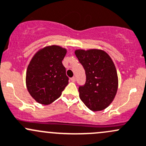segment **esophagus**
Masks as SVG:
<instances>
[{
  "instance_id": "obj_1",
  "label": "esophagus",
  "mask_w": 146,
  "mask_h": 146,
  "mask_svg": "<svg viewBox=\"0 0 146 146\" xmlns=\"http://www.w3.org/2000/svg\"><path fill=\"white\" fill-rule=\"evenodd\" d=\"M70 80H71V82H76V78H74V77L71 78H70Z\"/></svg>"
}]
</instances>
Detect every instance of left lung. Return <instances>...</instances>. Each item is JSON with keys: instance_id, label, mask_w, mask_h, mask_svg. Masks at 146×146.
Masks as SVG:
<instances>
[{"instance_id": "1", "label": "left lung", "mask_w": 146, "mask_h": 146, "mask_svg": "<svg viewBox=\"0 0 146 146\" xmlns=\"http://www.w3.org/2000/svg\"><path fill=\"white\" fill-rule=\"evenodd\" d=\"M75 54L85 70V85L78 88L81 101L92 111L104 110L117 91L118 78L114 63L101 50H77Z\"/></svg>"}]
</instances>
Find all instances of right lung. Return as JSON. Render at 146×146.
<instances>
[{"label":"right lung","instance_id":"1","mask_svg":"<svg viewBox=\"0 0 146 146\" xmlns=\"http://www.w3.org/2000/svg\"><path fill=\"white\" fill-rule=\"evenodd\" d=\"M66 50L57 45L41 49L32 58L27 70L26 83L31 96L48 105L58 99L68 83L62 64Z\"/></svg>","mask_w":146,"mask_h":146}]
</instances>
